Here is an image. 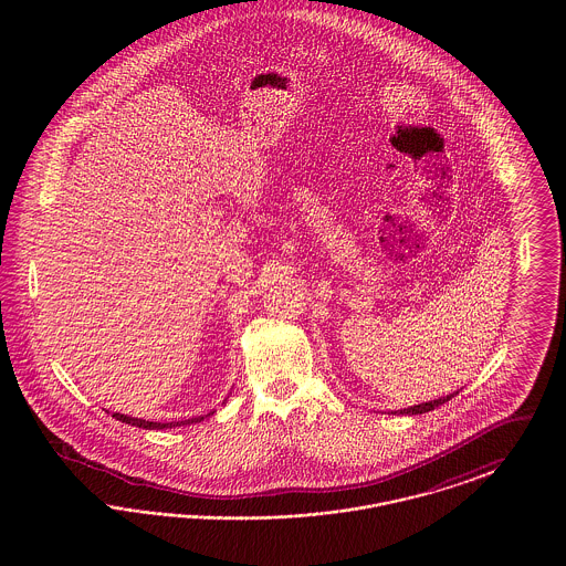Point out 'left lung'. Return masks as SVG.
<instances>
[{"instance_id":"obj_1","label":"left lung","mask_w":566,"mask_h":566,"mask_svg":"<svg viewBox=\"0 0 566 566\" xmlns=\"http://www.w3.org/2000/svg\"><path fill=\"white\" fill-rule=\"evenodd\" d=\"M457 392L454 395H448V397H441V399H434V401H429V403H420L413 405V407H407V409H399V411H390V413H407V416H416V413H427V411H431L434 407H439V405L448 403L452 397H457Z\"/></svg>"}]
</instances>
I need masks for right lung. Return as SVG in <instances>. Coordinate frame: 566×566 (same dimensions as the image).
<instances>
[{
	"label": "right lung",
	"instance_id": "right-lung-1",
	"mask_svg": "<svg viewBox=\"0 0 566 566\" xmlns=\"http://www.w3.org/2000/svg\"><path fill=\"white\" fill-rule=\"evenodd\" d=\"M116 420H120V422H125V424H132V427H139V429H148V431H153V429H171V427H185V424H192V422H201L203 420V416H197V418H190V420H185V422H167V424H161V422H148V420H142V418H129V416H125V413H112Z\"/></svg>",
	"mask_w": 566,
	"mask_h": 566
}]
</instances>
